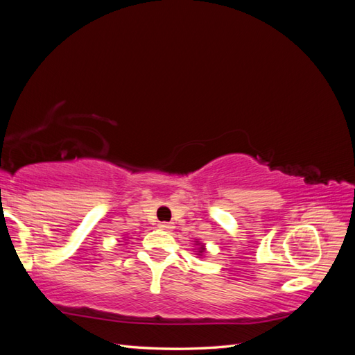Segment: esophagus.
Masks as SVG:
<instances>
[{
  "label": "esophagus",
  "mask_w": 355,
  "mask_h": 355,
  "mask_svg": "<svg viewBox=\"0 0 355 355\" xmlns=\"http://www.w3.org/2000/svg\"><path fill=\"white\" fill-rule=\"evenodd\" d=\"M158 228H159V230H163V231H171V230H173V223L163 222V223H159V225H158Z\"/></svg>",
  "instance_id": "1"
}]
</instances>
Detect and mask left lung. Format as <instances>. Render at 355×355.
<instances>
[{"label": "left lung", "mask_w": 355, "mask_h": 355, "mask_svg": "<svg viewBox=\"0 0 355 355\" xmlns=\"http://www.w3.org/2000/svg\"><path fill=\"white\" fill-rule=\"evenodd\" d=\"M197 244L200 245V249H198V253H197V254H198V256H202V253H206V249H204V244H201V243H198V241H197Z\"/></svg>", "instance_id": "1"}]
</instances>
